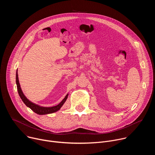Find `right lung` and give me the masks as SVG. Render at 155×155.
I'll use <instances>...</instances> for the list:
<instances>
[{"label": "right lung", "instance_id": "obj_1", "mask_svg": "<svg viewBox=\"0 0 155 155\" xmlns=\"http://www.w3.org/2000/svg\"><path fill=\"white\" fill-rule=\"evenodd\" d=\"M16 85H17V90L19 93V95L20 96V97L21 98V99L23 100V101L24 102V103L26 104V105L28 107H29L32 111H34L35 113L38 114V115H45V114H52L54 112H56L61 108V107L62 106V105L64 104V103L65 102L66 99H68V95L67 94L66 96L65 97V98L56 106L55 107H40L37 105H35L32 102H31L23 94V92H22L20 86L19 84V81L18 80H17L16 78Z\"/></svg>", "mask_w": 155, "mask_h": 155}]
</instances>
